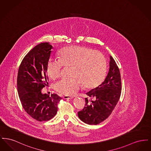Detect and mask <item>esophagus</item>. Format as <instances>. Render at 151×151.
Returning a JSON list of instances; mask_svg holds the SVG:
<instances>
[{
  "instance_id": "34e87169",
  "label": "esophagus",
  "mask_w": 151,
  "mask_h": 151,
  "mask_svg": "<svg viewBox=\"0 0 151 151\" xmlns=\"http://www.w3.org/2000/svg\"><path fill=\"white\" fill-rule=\"evenodd\" d=\"M62 97H63V99H73V97H72V96H65V95L62 96Z\"/></svg>"
}]
</instances>
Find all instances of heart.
<instances>
[{
	"mask_svg": "<svg viewBox=\"0 0 151 151\" xmlns=\"http://www.w3.org/2000/svg\"><path fill=\"white\" fill-rule=\"evenodd\" d=\"M58 60L49 59L46 73L52 80L60 77L63 66L71 67L70 78L62 79L55 84L58 92L65 96L76 93L82 86L86 88L99 86L105 79L106 60L99 51L83 46H73L62 49L58 53Z\"/></svg>",
	"mask_w": 151,
	"mask_h": 151,
	"instance_id": "1",
	"label": "heart"
}]
</instances>
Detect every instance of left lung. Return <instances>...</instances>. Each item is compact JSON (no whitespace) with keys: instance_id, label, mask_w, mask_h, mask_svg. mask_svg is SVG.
Instances as JSON below:
<instances>
[{"instance_id":"1","label":"left lung","mask_w":151,"mask_h":151,"mask_svg":"<svg viewBox=\"0 0 151 151\" xmlns=\"http://www.w3.org/2000/svg\"><path fill=\"white\" fill-rule=\"evenodd\" d=\"M110 68L105 81L100 86L86 93L88 97L78 116L83 122L96 125L104 121L111 115L119 100L121 77L119 69L111 56Z\"/></svg>"}]
</instances>
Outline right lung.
I'll return each instance as SVG.
<instances>
[{
    "label": "right lung",
    "mask_w": 151,
    "mask_h": 151,
    "mask_svg": "<svg viewBox=\"0 0 151 151\" xmlns=\"http://www.w3.org/2000/svg\"><path fill=\"white\" fill-rule=\"evenodd\" d=\"M52 46L48 42L38 44L25 56L20 65L17 91L22 106L32 118L38 121H47L56 115L58 104L62 98L57 94H42L48 84L46 65Z\"/></svg>",
    "instance_id": "add662e5"
}]
</instances>
